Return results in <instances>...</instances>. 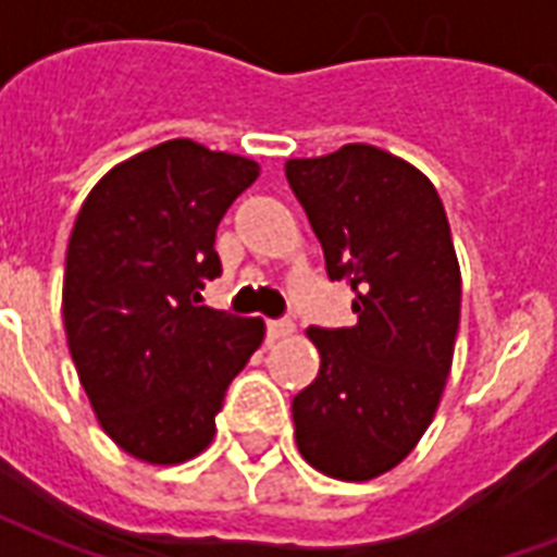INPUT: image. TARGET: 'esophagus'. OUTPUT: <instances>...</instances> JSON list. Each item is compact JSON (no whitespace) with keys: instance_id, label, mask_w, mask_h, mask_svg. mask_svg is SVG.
I'll use <instances>...</instances> for the list:
<instances>
[{"instance_id":"34e87169","label":"esophagus","mask_w":557,"mask_h":557,"mask_svg":"<svg viewBox=\"0 0 557 557\" xmlns=\"http://www.w3.org/2000/svg\"><path fill=\"white\" fill-rule=\"evenodd\" d=\"M295 334V325L286 322V319H280V322H268V339L271 343H280V339H286Z\"/></svg>"}]
</instances>
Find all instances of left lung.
Returning <instances> with one entry per match:
<instances>
[{
	"label": "left lung",
	"mask_w": 557,
	"mask_h": 557,
	"mask_svg": "<svg viewBox=\"0 0 557 557\" xmlns=\"http://www.w3.org/2000/svg\"><path fill=\"white\" fill-rule=\"evenodd\" d=\"M286 178L358 313L307 327L322 363L292 399L295 444L327 478L373 480L414 450L447 385L462 304L450 223L418 166L367 143L286 160Z\"/></svg>",
	"instance_id": "8db88e82"
}]
</instances>
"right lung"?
<instances>
[{
	"label": "right lung",
	"mask_w": 557,
	"mask_h": 557,
	"mask_svg": "<svg viewBox=\"0 0 557 557\" xmlns=\"http://www.w3.org/2000/svg\"><path fill=\"white\" fill-rule=\"evenodd\" d=\"M259 163L166 139L115 163L71 230L62 283L67 349L101 430L148 466L206 450L226 387L262 339V319L202 307L220 274L226 208Z\"/></svg>",
	"instance_id": "1"
}]
</instances>
